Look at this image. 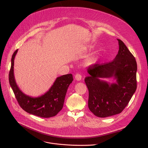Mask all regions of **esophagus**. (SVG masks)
Returning <instances> with one entry per match:
<instances>
[{
  "label": "esophagus",
  "mask_w": 148,
  "mask_h": 148,
  "mask_svg": "<svg viewBox=\"0 0 148 148\" xmlns=\"http://www.w3.org/2000/svg\"><path fill=\"white\" fill-rule=\"evenodd\" d=\"M75 79H76L77 81H80V80L81 79L82 76H81V75L79 74H77L75 75Z\"/></svg>",
  "instance_id": "obj_1"
}]
</instances>
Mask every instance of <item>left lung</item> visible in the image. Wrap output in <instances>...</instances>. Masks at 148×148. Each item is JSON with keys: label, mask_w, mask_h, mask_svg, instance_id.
I'll use <instances>...</instances> for the list:
<instances>
[{"label": "left lung", "mask_w": 148, "mask_h": 148, "mask_svg": "<svg viewBox=\"0 0 148 148\" xmlns=\"http://www.w3.org/2000/svg\"><path fill=\"white\" fill-rule=\"evenodd\" d=\"M119 51L115 59L87 69L85 82L88 89V108L97 116L105 118L121 113L136 90V61L123 42L117 39ZM114 77L110 83L102 78Z\"/></svg>", "instance_id": "8db88e82"}]
</instances>
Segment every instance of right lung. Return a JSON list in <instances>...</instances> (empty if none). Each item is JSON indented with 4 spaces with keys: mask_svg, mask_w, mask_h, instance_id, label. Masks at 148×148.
Returning <instances> with one entry per match:
<instances>
[{
    "mask_svg": "<svg viewBox=\"0 0 148 148\" xmlns=\"http://www.w3.org/2000/svg\"><path fill=\"white\" fill-rule=\"evenodd\" d=\"M17 51L18 49L12 57L9 79L20 106L26 112L41 118L56 116L63 107L67 89L73 81L72 74H68L57 77L53 85L43 95L37 97L27 95L20 90L14 78V60Z\"/></svg>",
    "mask_w": 148,
    "mask_h": 148,
    "instance_id": "1",
    "label": "right lung"
}]
</instances>
